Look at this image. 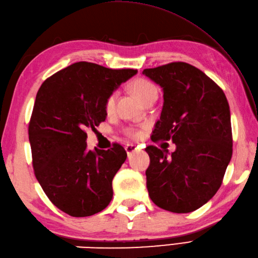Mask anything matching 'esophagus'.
Masks as SVG:
<instances>
[{
  "instance_id": "obj_1",
  "label": "esophagus",
  "mask_w": 258,
  "mask_h": 258,
  "mask_svg": "<svg viewBox=\"0 0 258 258\" xmlns=\"http://www.w3.org/2000/svg\"><path fill=\"white\" fill-rule=\"evenodd\" d=\"M136 149H138V147H136V145H133V144L125 145V151H126V153H127V155L132 154L133 152L136 151Z\"/></svg>"
}]
</instances>
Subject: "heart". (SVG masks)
<instances>
[{
  "label": "heart",
  "instance_id": "heart-1",
  "mask_svg": "<svg viewBox=\"0 0 258 258\" xmlns=\"http://www.w3.org/2000/svg\"><path fill=\"white\" fill-rule=\"evenodd\" d=\"M131 90L134 93V94L138 96V98L142 102H146L149 98L152 96H157V89L156 86L152 83V82L147 81L145 79H136L132 83H131ZM116 92H113L109 94L106 98L105 102H104V108H105L106 112L113 111L115 101H116ZM125 133L130 138L133 139H140L143 133H142L141 130L138 128H126Z\"/></svg>",
  "mask_w": 258,
  "mask_h": 258
}]
</instances>
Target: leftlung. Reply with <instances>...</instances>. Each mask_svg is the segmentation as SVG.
Listing matches in <instances>:
<instances>
[{
    "mask_svg": "<svg viewBox=\"0 0 258 258\" xmlns=\"http://www.w3.org/2000/svg\"><path fill=\"white\" fill-rule=\"evenodd\" d=\"M143 74L160 84L164 105L152 141L172 140L167 156L147 146L146 186L155 205L173 213H189L216 194L233 154L231 112L223 90L201 70L172 62Z\"/></svg>",
    "mask_w": 258,
    "mask_h": 258,
    "instance_id": "1",
    "label": "left lung"
}]
</instances>
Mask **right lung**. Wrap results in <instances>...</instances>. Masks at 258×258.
<instances>
[{
    "label": "right lung",
    "instance_id": "right-lung-1",
    "mask_svg": "<svg viewBox=\"0 0 258 258\" xmlns=\"http://www.w3.org/2000/svg\"><path fill=\"white\" fill-rule=\"evenodd\" d=\"M136 73L78 62L37 92L29 123L33 168L48 200L71 216L94 215L112 200L113 178L127 154L117 143L87 151L86 130L105 120V98Z\"/></svg>",
    "mask_w": 258,
    "mask_h": 258
}]
</instances>
